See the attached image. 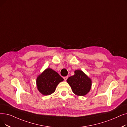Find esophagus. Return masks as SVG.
Instances as JSON below:
<instances>
[{"instance_id":"1","label":"esophagus","mask_w":127,"mask_h":127,"mask_svg":"<svg viewBox=\"0 0 127 127\" xmlns=\"http://www.w3.org/2000/svg\"><path fill=\"white\" fill-rule=\"evenodd\" d=\"M63 78H64V80H67V79L68 78V76H65V77H63Z\"/></svg>"}]
</instances>
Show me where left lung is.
Here are the masks:
<instances>
[{
  "label": "left lung",
  "mask_w": 127,
  "mask_h": 127,
  "mask_svg": "<svg viewBox=\"0 0 127 127\" xmlns=\"http://www.w3.org/2000/svg\"><path fill=\"white\" fill-rule=\"evenodd\" d=\"M75 75L67 79L74 94L78 96H84L89 92L92 85L91 79L80 70H76Z\"/></svg>",
  "instance_id": "left-lung-1"
}]
</instances>
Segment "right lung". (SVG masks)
<instances>
[{"instance_id":"1","label":"right lung","mask_w":127,"mask_h":127,"mask_svg":"<svg viewBox=\"0 0 127 127\" xmlns=\"http://www.w3.org/2000/svg\"><path fill=\"white\" fill-rule=\"evenodd\" d=\"M63 80L64 79L56 71L47 68L37 77V89L43 95H50L56 90L60 82Z\"/></svg>"}]
</instances>
